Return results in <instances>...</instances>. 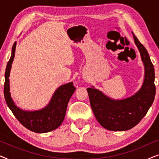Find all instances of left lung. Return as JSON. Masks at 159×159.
<instances>
[{"label":"left lung","instance_id":"1","mask_svg":"<svg viewBox=\"0 0 159 159\" xmlns=\"http://www.w3.org/2000/svg\"><path fill=\"white\" fill-rule=\"evenodd\" d=\"M133 38L145 66L144 80L140 90L127 98L114 100L93 86L87 89L97 121L102 127L111 131H126L138 125L147 114L155 98L153 65L145 48L134 34Z\"/></svg>","mask_w":159,"mask_h":159}]
</instances>
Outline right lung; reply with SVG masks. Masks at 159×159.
Returning <instances> with one entry per match:
<instances>
[{
  "instance_id": "obj_1",
  "label": "right lung",
  "mask_w": 159,
  "mask_h": 159,
  "mask_svg": "<svg viewBox=\"0 0 159 159\" xmlns=\"http://www.w3.org/2000/svg\"><path fill=\"white\" fill-rule=\"evenodd\" d=\"M16 42L12 47L11 56L6 66L4 83V97L8 108L15 117L27 129L37 133H45L57 129L64 121L69 99L76 88L73 82L58 87L48 104L42 109L25 111L16 106L10 93L9 76L16 51Z\"/></svg>"
}]
</instances>
